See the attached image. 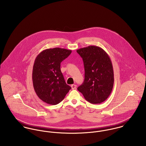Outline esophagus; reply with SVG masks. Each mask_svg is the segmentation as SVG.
<instances>
[{"mask_svg":"<svg viewBox=\"0 0 146 146\" xmlns=\"http://www.w3.org/2000/svg\"><path fill=\"white\" fill-rule=\"evenodd\" d=\"M71 88H72V89H76V85H75V84H72V85H71Z\"/></svg>","mask_w":146,"mask_h":146,"instance_id":"esophagus-1","label":"esophagus"}]
</instances>
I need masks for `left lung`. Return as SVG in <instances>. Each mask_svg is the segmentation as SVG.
Returning <instances> with one entry per match:
<instances>
[{"mask_svg":"<svg viewBox=\"0 0 146 146\" xmlns=\"http://www.w3.org/2000/svg\"><path fill=\"white\" fill-rule=\"evenodd\" d=\"M83 58L85 79L78 88L85 99L92 104L105 101L110 95L114 83L111 60L104 50L90 45L76 50Z\"/></svg>","mask_w":146,"mask_h":146,"instance_id":"left-lung-1","label":"left lung"}]
</instances>
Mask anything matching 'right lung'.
<instances>
[{"mask_svg": "<svg viewBox=\"0 0 146 146\" xmlns=\"http://www.w3.org/2000/svg\"><path fill=\"white\" fill-rule=\"evenodd\" d=\"M71 50L54 48L42 50L36 57L33 70V83L38 97L48 104L61 102L71 88L66 84L61 71V63Z\"/></svg>", "mask_w": 146, "mask_h": 146, "instance_id": "obj_1", "label": "right lung"}]
</instances>
